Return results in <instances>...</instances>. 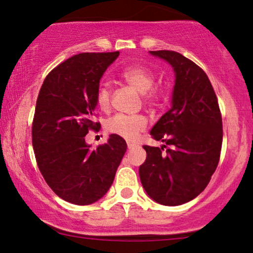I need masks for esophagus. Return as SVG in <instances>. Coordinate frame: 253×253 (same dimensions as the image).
<instances>
[{"label": "esophagus", "instance_id": "esophagus-1", "mask_svg": "<svg viewBox=\"0 0 253 253\" xmlns=\"http://www.w3.org/2000/svg\"><path fill=\"white\" fill-rule=\"evenodd\" d=\"M134 147H136V144L127 143V148H129V150H132V148H134Z\"/></svg>", "mask_w": 253, "mask_h": 253}]
</instances>
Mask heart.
Returning a JSON list of instances; mask_svg holds the SVG:
<instances>
[{"mask_svg": "<svg viewBox=\"0 0 253 253\" xmlns=\"http://www.w3.org/2000/svg\"><path fill=\"white\" fill-rule=\"evenodd\" d=\"M120 78L141 93L145 105L154 106L160 99V91L153 87L154 75L143 65H129L120 72ZM110 89L101 86L96 91L95 101L101 110H107L110 106ZM147 121L141 115H117L107 121L106 127L109 132L120 136L126 140H136L139 134L146 129Z\"/></svg>", "mask_w": 253, "mask_h": 253, "instance_id": "obj_1", "label": "heart"}]
</instances>
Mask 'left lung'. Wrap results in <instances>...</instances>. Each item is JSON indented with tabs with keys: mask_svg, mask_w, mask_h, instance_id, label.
<instances>
[{
	"mask_svg": "<svg viewBox=\"0 0 253 253\" xmlns=\"http://www.w3.org/2000/svg\"><path fill=\"white\" fill-rule=\"evenodd\" d=\"M150 53L171 65L175 86L171 108L151 130L152 138L165 145H144L147 157L139 167V177L154 202L177 206L200 195L215 171L222 146V117L202 68L177 51Z\"/></svg>",
	"mask_w": 253,
	"mask_h": 253,
	"instance_id": "left-lung-1",
	"label": "left lung"
}]
</instances>
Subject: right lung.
Instances as JSON below:
<instances>
[{
	"label": "right lung",
	"instance_id": "1",
	"mask_svg": "<svg viewBox=\"0 0 253 253\" xmlns=\"http://www.w3.org/2000/svg\"><path fill=\"white\" fill-rule=\"evenodd\" d=\"M119 55H75L47 75L38 95L32 123L38 167L49 188L75 205H89L106 195L126 151V140L114 133L93 150L85 141L89 130L101 126L94 122L96 91Z\"/></svg>",
	"mask_w": 253,
	"mask_h": 253
}]
</instances>
